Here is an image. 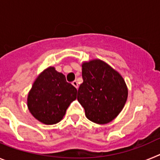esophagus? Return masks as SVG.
<instances>
[{
    "label": "esophagus",
    "instance_id": "esophagus-1",
    "mask_svg": "<svg viewBox=\"0 0 160 160\" xmlns=\"http://www.w3.org/2000/svg\"><path fill=\"white\" fill-rule=\"evenodd\" d=\"M72 84H73V86L74 87H75L76 89L78 88V82L77 81H73V82H72Z\"/></svg>",
    "mask_w": 160,
    "mask_h": 160
}]
</instances>
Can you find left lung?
<instances>
[{"instance_id":"8db88e82","label":"left lung","mask_w":160,"mask_h":160,"mask_svg":"<svg viewBox=\"0 0 160 160\" xmlns=\"http://www.w3.org/2000/svg\"><path fill=\"white\" fill-rule=\"evenodd\" d=\"M83 82L78 90V101L91 122L107 124L118 116L128 99V89L122 75L100 59L83 62Z\"/></svg>"}]
</instances>
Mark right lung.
<instances>
[{"label": "right lung", "mask_w": 160, "mask_h": 160, "mask_svg": "<svg viewBox=\"0 0 160 160\" xmlns=\"http://www.w3.org/2000/svg\"><path fill=\"white\" fill-rule=\"evenodd\" d=\"M77 89L68 83L55 67L46 68L33 82L27 97L29 112L46 125L59 122L70 103L76 99Z\"/></svg>", "instance_id": "1"}]
</instances>
